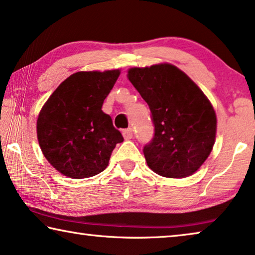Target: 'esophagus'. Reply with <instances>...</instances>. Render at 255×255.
Wrapping results in <instances>:
<instances>
[{
  "label": "esophagus",
  "instance_id": "obj_1",
  "mask_svg": "<svg viewBox=\"0 0 255 255\" xmlns=\"http://www.w3.org/2000/svg\"><path fill=\"white\" fill-rule=\"evenodd\" d=\"M123 135L125 137V139H130V138H132V135H134V132H132L131 128H127L123 131Z\"/></svg>",
  "mask_w": 255,
  "mask_h": 255
}]
</instances>
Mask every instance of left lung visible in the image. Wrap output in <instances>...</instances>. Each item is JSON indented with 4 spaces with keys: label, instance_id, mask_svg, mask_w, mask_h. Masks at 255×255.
Segmentation results:
<instances>
[{
    "label": "left lung",
    "instance_id": "8db88e82",
    "mask_svg": "<svg viewBox=\"0 0 255 255\" xmlns=\"http://www.w3.org/2000/svg\"><path fill=\"white\" fill-rule=\"evenodd\" d=\"M128 79L148 104L154 136L143 148L157 175L191 176L208 159L216 140L217 117L199 86L169 63L131 68Z\"/></svg>",
    "mask_w": 255,
    "mask_h": 255
}]
</instances>
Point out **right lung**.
<instances>
[{
    "label": "right lung",
    "mask_w": 255,
    "mask_h": 255,
    "mask_svg": "<svg viewBox=\"0 0 255 255\" xmlns=\"http://www.w3.org/2000/svg\"><path fill=\"white\" fill-rule=\"evenodd\" d=\"M119 70L79 71L59 85L39 112L37 138L44 156L62 175L93 177L108 167L124 140L102 106Z\"/></svg>",
    "instance_id": "add662e5"
}]
</instances>
